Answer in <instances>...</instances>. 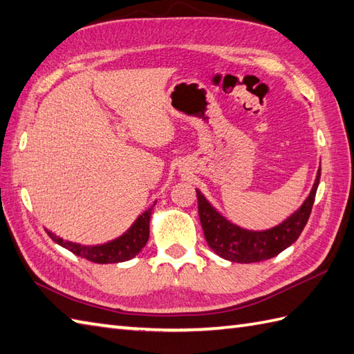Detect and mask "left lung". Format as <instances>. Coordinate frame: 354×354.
Returning a JSON list of instances; mask_svg holds the SVG:
<instances>
[{
    "mask_svg": "<svg viewBox=\"0 0 354 354\" xmlns=\"http://www.w3.org/2000/svg\"><path fill=\"white\" fill-rule=\"evenodd\" d=\"M319 178L321 167L303 205L277 227L263 231L245 230L230 222L196 189L199 219L208 246L219 257L236 263H257L275 257L295 242L304 230L312 212Z\"/></svg>",
    "mask_w": 354,
    "mask_h": 354,
    "instance_id": "8db88e82",
    "label": "left lung"
}]
</instances>
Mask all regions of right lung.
<instances>
[{"label":"right lung","mask_w":354,"mask_h":354,"mask_svg":"<svg viewBox=\"0 0 354 354\" xmlns=\"http://www.w3.org/2000/svg\"><path fill=\"white\" fill-rule=\"evenodd\" d=\"M153 207L146 209L145 213H141L135 222L131 225V228L122 236L109 240L106 243L102 245H79L68 242L53 234L51 231L47 230V234L55 240L57 245H61L65 250L71 251L73 254L79 255L82 259H86L89 261L100 263V265H106V263H122L133 259L137 255L149 240V228H150V216H152Z\"/></svg>","instance_id":"add662e5"}]
</instances>
